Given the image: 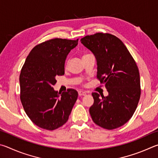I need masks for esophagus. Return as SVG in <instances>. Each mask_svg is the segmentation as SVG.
<instances>
[{
    "mask_svg": "<svg viewBox=\"0 0 158 158\" xmlns=\"http://www.w3.org/2000/svg\"><path fill=\"white\" fill-rule=\"evenodd\" d=\"M78 95H79L80 96H85V95H86V92H83V91H79V92H78Z\"/></svg>",
    "mask_w": 158,
    "mask_h": 158,
    "instance_id": "34e87169",
    "label": "esophagus"
}]
</instances>
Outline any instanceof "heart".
I'll list each match as a JSON object with an SVG mask.
<instances>
[{
	"mask_svg": "<svg viewBox=\"0 0 158 158\" xmlns=\"http://www.w3.org/2000/svg\"><path fill=\"white\" fill-rule=\"evenodd\" d=\"M88 55V54H86V55H83V56H85V55Z\"/></svg>",
	"mask_w": 158,
	"mask_h": 158,
	"instance_id": "b5f03b06",
	"label": "heart"
}]
</instances>
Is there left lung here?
I'll list each match as a JSON object with an SVG mask.
<instances>
[{
    "instance_id": "8db88e82",
    "label": "left lung",
    "mask_w": 158,
    "mask_h": 158,
    "mask_svg": "<svg viewBox=\"0 0 158 158\" xmlns=\"http://www.w3.org/2000/svg\"><path fill=\"white\" fill-rule=\"evenodd\" d=\"M81 43L97 60V79L104 84L108 96L93 92L89 113L96 125L107 130L122 126L136 110L141 96L139 69L133 57L119 39L110 33L87 35Z\"/></svg>"
}]
</instances>
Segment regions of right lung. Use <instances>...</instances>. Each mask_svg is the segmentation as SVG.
Returning <instances> with one entry per match:
<instances>
[{"mask_svg": "<svg viewBox=\"0 0 158 158\" xmlns=\"http://www.w3.org/2000/svg\"><path fill=\"white\" fill-rule=\"evenodd\" d=\"M78 39L55 38L35 46L21 69L20 99L30 120L43 129L53 131L69 119L78 94L74 89L58 93L52 86L64 74V63Z\"/></svg>", "mask_w": 158, "mask_h": 158, "instance_id": "add662e5", "label": "right lung"}]
</instances>
